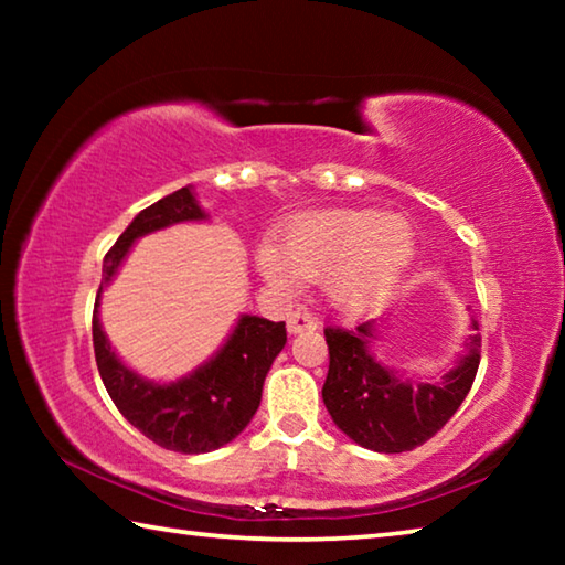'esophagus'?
I'll return each instance as SVG.
<instances>
[{"label":"esophagus","instance_id":"34e87169","mask_svg":"<svg viewBox=\"0 0 565 565\" xmlns=\"http://www.w3.org/2000/svg\"><path fill=\"white\" fill-rule=\"evenodd\" d=\"M286 327H289V333H303V331H317L319 321H317V317H311L309 311H294V313H289Z\"/></svg>","mask_w":565,"mask_h":565}]
</instances>
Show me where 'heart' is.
<instances>
[{
    "label": "heart",
    "mask_w": 565,
    "mask_h": 565,
    "mask_svg": "<svg viewBox=\"0 0 565 565\" xmlns=\"http://www.w3.org/2000/svg\"><path fill=\"white\" fill-rule=\"evenodd\" d=\"M414 259V232L406 218L371 209H323L291 218L281 246L262 242L256 266L279 291H291L296 276L327 279L329 299L356 313L394 289Z\"/></svg>",
    "instance_id": "b5f03b06"
}]
</instances>
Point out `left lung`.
Returning a JSON list of instances; mask_svg holds the SVG:
<instances>
[{
  "label": "left lung",
  "instance_id": "8db88e82",
  "mask_svg": "<svg viewBox=\"0 0 565 565\" xmlns=\"http://www.w3.org/2000/svg\"><path fill=\"white\" fill-rule=\"evenodd\" d=\"M323 337L329 343L323 404L351 441L379 454L411 451L441 431L471 391L481 363V337L476 333L466 341L468 351L456 366L441 376V384H424L374 359V321L356 329L327 327Z\"/></svg>",
  "mask_w": 565,
  "mask_h": 565
}]
</instances>
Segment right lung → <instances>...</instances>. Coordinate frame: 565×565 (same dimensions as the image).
<instances>
[{"label":"right lung","instance_id":"right-lung-1","mask_svg":"<svg viewBox=\"0 0 565 565\" xmlns=\"http://www.w3.org/2000/svg\"><path fill=\"white\" fill-rule=\"evenodd\" d=\"M206 218L194 191L184 186L147 206L124 228L102 266V284L94 301L92 339L99 376L114 406L134 428L167 451L206 454L244 431L262 404L264 379L286 343V323L244 313L216 356L202 363L194 374L171 384H154L124 366L111 351L99 323V299L104 286L119 271L124 256L139 236L159 232L179 222Z\"/></svg>","mask_w":565,"mask_h":565}]
</instances>
